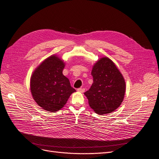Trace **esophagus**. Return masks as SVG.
<instances>
[{
    "label": "esophagus",
    "mask_w": 159,
    "mask_h": 159,
    "mask_svg": "<svg viewBox=\"0 0 159 159\" xmlns=\"http://www.w3.org/2000/svg\"><path fill=\"white\" fill-rule=\"evenodd\" d=\"M84 90H85V89L84 88H79V89H77V91L79 92V93H83Z\"/></svg>",
    "instance_id": "1"
}]
</instances>
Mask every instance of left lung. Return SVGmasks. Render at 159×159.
<instances>
[{"instance_id": "obj_1", "label": "left lung", "mask_w": 159, "mask_h": 159, "mask_svg": "<svg viewBox=\"0 0 159 159\" xmlns=\"http://www.w3.org/2000/svg\"><path fill=\"white\" fill-rule=\"evenodd\" d=\"M93 83L84 93L89 106L96 114L115 111L123 102L125 92L124 76L114 63L104 57L94 64L91 73Z\"/></svg>"}]
</instances>
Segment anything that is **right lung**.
<instances>
[{"mask_svg": "<svg viewBox=\"0 0 159 159\" xmlns=\"http://www.w3.org/2000/svg\"><path fill=\"white\" fill-rule=\"evenodd\" d=\"M65 63L57 55H52L35 69L30 79V90L35 102L42 109L59 111L75 92L69 80L63 75Z\"/></svg>", "mask_w": 159, "mask_h": 159, "instance_id": "1", "label": "right lung"}]
</instances>
